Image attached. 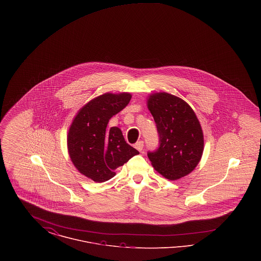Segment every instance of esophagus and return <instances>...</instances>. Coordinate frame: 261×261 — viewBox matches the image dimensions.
I'll list each match as a JSON object with an SVG mask.
<instances>
[{
    "mask_svg": "<svg viewBox=\"0 0 261 261\" xmlns=\"http://www.w3.org/2000/svg\"><path fill=\"white\" fill-rule=\"evenodd\" d=\"M134 147H135L139 151H142L143 149H144V142H143V141H139V142H137L136 144L134 145Z\"/></svg>",
    "mask_w": 261,
    "mask_h": 261,
    "instance_id": "obj_1",
    "label": "esophagus"
}]
</instances>
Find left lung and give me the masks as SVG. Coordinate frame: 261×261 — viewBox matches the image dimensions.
<instances>
[{
  "label": "left lung",
  "instance_id": "obj_1",
  "mask_svg": "<svg viewBox=\"0 0 261 261\" xmlns=\"http://www.w3.org/2000/svg\"><path fill=\"white\" fill-rule=\"evenodd\" d=\"M148 108L160 136L159 149L148 152L151 165L168 180L191 173L203 151V134L196 113L185 100L168 93L150 95Z\"/></svg>",
  "mask_w": 261,
  "mask_h": 261
}]
</instances>
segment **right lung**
<instances>
[{
	"mask_svg": "<svg viewBox=\"0 0 261 261\" xmlns=\"http://www.w3.org/2000/svg\"><path fill=\"white\" fill-rule=\"evenodd\" d=\"M129 93H107L90 100L70 125L67 148L77 170L95 182H106L139 151L124 140L118 127L108 128L110 119L131 99Z\"/></svg>",
	"mask_w": 261,
	"mask_h": 261,
	"instance_id": "1",
	"label": "right lung"
}]
</instances>
